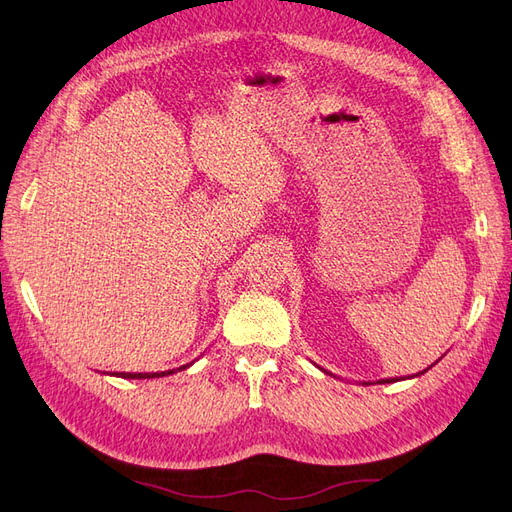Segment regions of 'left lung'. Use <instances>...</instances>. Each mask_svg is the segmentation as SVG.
<instances>
[{
  "mask_svg": "<svg viewBox=\"0 0 512 512\" xmlns=\"http://www.w3.org/2000/svg\"><path fill=\"white\" fill-rule=\"evenodd\" d=\"M430 368H432V366H428L426 370H430ZM426 370H421V373H417L415 377H419V375H424V373H426ZM394 381H398V377H396V379H385V381H379V383H394Z\"/></svg>",
  "mask_w": 512,
  "mask_h": 512,
  "instance_id": "obj_1",
  "label": "left lung"
}]
</instances>
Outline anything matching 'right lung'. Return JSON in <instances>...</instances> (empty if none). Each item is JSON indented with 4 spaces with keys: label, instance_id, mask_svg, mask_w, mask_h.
Segmentation results:
<instances>
[{
    "label": "right lung",
    "instance_id": "1",
    "mask_svg": "<svg viewBox=\"0 0 512 512\" xmlns=\"http://www.w3.org/2000/svg\"><path fill=\"white\" fill-rule=\"evenodd\" d=\"M192 364V362H190ZM190 364H184L180 368H171V370H161V373H112V377H122V379H154V377H167V375H173L178 373V370H184L188 368ZM105 375V373H103ZM110 375V373H108Z\"/></svg>",
    "mask_w": 512,
    "mask_h": 512
}]
</instances>
